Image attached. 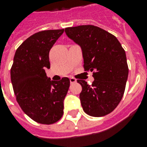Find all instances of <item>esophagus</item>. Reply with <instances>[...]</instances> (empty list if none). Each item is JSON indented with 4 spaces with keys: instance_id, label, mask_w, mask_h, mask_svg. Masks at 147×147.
<instances>
[{
    "instance_id": "esophagus-1",
    "label": "esophagus",
    "mask_w": 147,
    "mask_h": 147,
    "mask_svg": "<svg viewBox=\"0 0 147 147\" xmlns=\"http://www.w3.org/2000/svg\"><path fill=\"white\" fill-rule=\"evenodd\" d=\"M76 82V80L75 78H70V83L72 84V83H75Z\"/></svg>"
}]
</instances>
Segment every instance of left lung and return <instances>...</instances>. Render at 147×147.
I'll return each mask as SVG.
<instances>
[{
  "label": "left lung",
  "mask_w": 147,
  "mask_h": 147,
  "mask_svg": "<svg viewBox=\"0 0 147 147\" xmlns=\"http://www.w3.org/2000/svg\"><path fill=\"white\" fill-rule=\"evenodd\" d=\"M64 31L82 49L84 69L94 71L91 86L77 80L82 86L80 99L83 111L95 117L110 113L123 98L127 80L124 49L114 35L93 25L67 27Z\"/></svg>",
  "instance_id": "1"
}]
</instances>
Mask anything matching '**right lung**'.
<instances>
[{"mask_svg": "<svg viewBox=\"0 0 147 147\" xmlns=\"http://www.w3.org/2000/svg\"><path fill=\"white\" fill-rule=\"evenodd\" d=\"M64 29L40 31L26 39L16 49L11 81L18 104L32 120L51 124L64 113V100L70 86L67 77L53 81L46 76L50 68L49 53Z\"/></svg>", "mask_w": 147, "mask_h": 147, "instance_id": "obj_1", "label": "right lung"}]
</instances>
